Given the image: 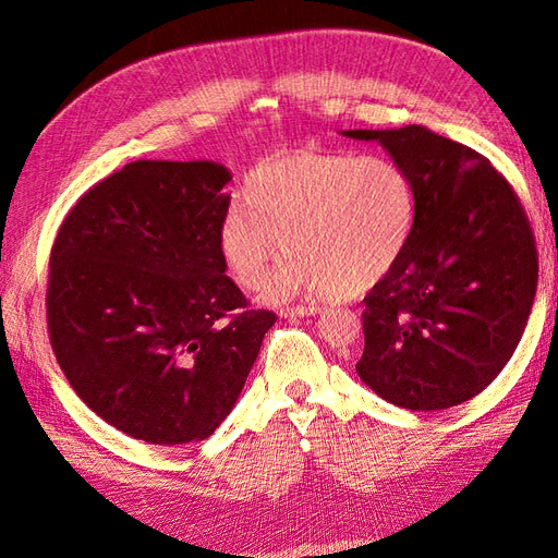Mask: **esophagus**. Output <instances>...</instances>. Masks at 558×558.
Segmentation results:
<instances>
[{
    "instance_id": "34e87169",
    "label": "esophagus",
    "mask_w": 558,
    "mask_h": 558,
    "mask_svg": "<svg viewBox=\"0 0 558 558\" xmlns=\"http://www.w3.org/2000/svg\"><path fill=\"white\" fill-rule=\"evenodd\" d=\"M320 310L318 307H314V305H310V307H286V310H281L279 312V316L281 318H302V316H314V314H318Z\"/></svg>"
}]
</instances>
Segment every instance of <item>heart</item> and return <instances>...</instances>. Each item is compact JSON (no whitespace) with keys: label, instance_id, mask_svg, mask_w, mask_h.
Masks as SVG:
<instances>
[{"label":"heart","instance_id":"1","mask_svg":"<svg viewBox=\"0 0 558 558\" xmlns=\"http://www.w3.org/2000/svg\"><path fill=\"white\" fill-rule=\"evenodd\" d=\"M246 209L218 230L223 263L244 289L289 253L267 283V300L353 298L381 281L408 248L416 185L388 156L293 150L263 160L244 181Z\"/></svg>","mask_w":558,"mask_h":558}]
</instances>
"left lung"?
I'll return each mask as SVG.
<instances>
[{"label":"left lung","mask_w":558,"mask_h":558,"mask_svg":"<svg viewBox=\"0 0 558 558\" xmlns=\"http://www.w3.org/2000/svg\"><path fill=\"white\" fill-rule=\"evenodd\" d=\"M342 134L379 142L418 197L408 248L363 300L356 373L396 408H456L500 375L529 324L537 289L529 218L492 162L424 125Z\"/></svg>","instance_id":"1"}]
</instances>
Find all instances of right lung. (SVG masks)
<instances>
[{
	"mask_svg": "<svg viewBox=\"0 0 558 558\" xmlns=\"http://www.w3.org/2000/svg\"><path fill=\"white\" fill-rule=\"evenodd\" d=\"M230 179L211 160L130 162L76 202L50 251L56 359L76 396L134 440L209 437L277 320L248 310L226 275Z\"/></svg>",
	"mask_w": 558,
	"mask_h": 558,
	"instance_id": "add662e5",
	"label": "right lung"
}]
</instances>
